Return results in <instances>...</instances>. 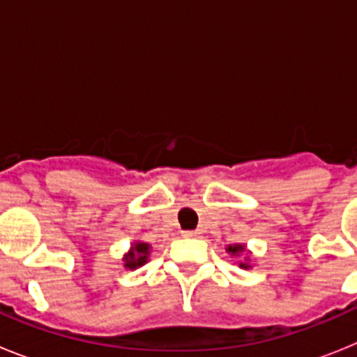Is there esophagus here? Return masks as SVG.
<instances>
[{
  "mask_svg": "<svg viewBox=\"0 0 357 357\" xmlns=\"http://www.w3.org/2000/svg\"><path fill=\"white\" fill-rule=\"evenodd\" d=\"M198 234H200L198 230H184V232H182V236H184V238H197Z\"/></svg>",
  "mask_w": 357,
  "mask_h": 357,
  "instance_id": "1",
  "label": "esophagus"
}]
</instances>
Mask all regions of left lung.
Wrapping results in <instances>:
<instances>
[{"label":"left lung","instance_id":"left-lung-1","mask_svg":"<svg viewBox=\"0 0 357 357\" xmlns=\"http://www.w3.org/2000/svg\"><path fill=\"white\" fill-rule=\"evenodd\" d=\"M227 250H229L230 254H241V252H245V247H243V245H234V247H229ZM241 268H248V264L241 263Z\"/></svg>","mask_w":357,"mask_h":357}]
</instances>
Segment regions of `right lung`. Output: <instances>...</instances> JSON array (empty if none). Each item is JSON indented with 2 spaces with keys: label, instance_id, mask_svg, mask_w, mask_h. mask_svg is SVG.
Masks as SVG:
<instances>
[{
  "label": "right lung",
  "instance_id": "1",
  "mask_svg": "<svg viewBox=\"0 0 357 357\" xmlns=\"http://www.w3.org/2000/svg\"><path fill=\"white\" fill-rule=\"evenodd\" d=\"M148 254H150V247L146 243H135L127 257H125V266L130 268V270H134L135 266H141V264L146 263Z\"/></svg>",
  "mask_w": 357,
  "mask_h": 357
}]
</instances>
